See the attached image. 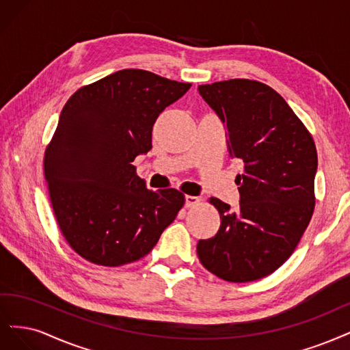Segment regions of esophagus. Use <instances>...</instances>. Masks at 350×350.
Returning a JSON list of instances; mask_svg holds the SVG:
<instances>
[{"mask_svg": "<svg viewBox=\"0 0 350 350\" xmlns=\"http://www.w3.org/2000/svg\"><path fill=\"white\" fill-rule=\"evenodd\" d=\"M198 204H200V199L198 196H191V195L186 196V208H193Z\"/></svg>", "mask_w": 350, "mask_h": 350, "instance_id": "34e87169", "label": "esophagus"}]
</instances>
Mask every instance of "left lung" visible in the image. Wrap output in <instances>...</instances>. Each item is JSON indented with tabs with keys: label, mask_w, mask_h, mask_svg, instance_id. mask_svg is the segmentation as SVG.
Returning <instances> with one entry per match:
<instances>
[{
	"label": "left lung",
	"mask_w": 350,
	"mask_h": 350,
	"mask_svg": "<svg viewBox=\"0 0 350 350\" xmlns=\"http://www.w3.org/2000/svg\"><path fill=\"white\" fill-rule=\"evenodd\" d=\"M228 131L231 159L244 163L239 174L240 206L217 198L215 237L199 240L198 257L227 282L262 279L294 253L311 221L317 150L310 131L285 98L260 81L234 78L198 87Z\"/></svg>",
	"instance_id": "1"
}]
</instances>
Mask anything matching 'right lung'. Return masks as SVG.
Here are the masks:
<instances>
[{"label":"right lung","instance_id":"add662e5","mask_svg":"<svg viewBox=\"0 0 350 350\" xmlns=\"http://www.w3.org/2000/svg\"><path fill=\"white\" fill-rule=\"evenodd\" d=\"M190 85L131 68L78 88L65 103L43 168L59 230L85 260H139L183 208L182 191L148 190L131 163L152 148L157 118Z\"/></svg>","mask_w":350,"mask_h":350}]
</instances>
